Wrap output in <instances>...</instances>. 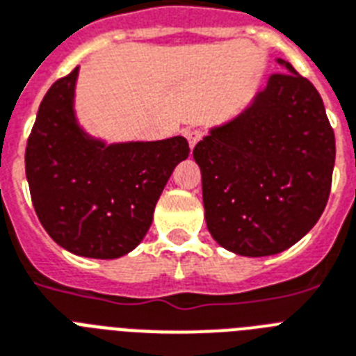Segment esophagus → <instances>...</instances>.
I'll return each mask as SVG.
<instances>
[{"mask_svg": "<svg viewBox=\"0 0 356 356\" xmlns=\"http://www.w3.org/2000/svg\"><path fill=\"white\" fill-rule=\"evenodd\" d=\"M184 136H186L187 141H189V147H191V149H195V145L202 139V132L198 129H187L186 132H184Z\"/></svg>", "mask_w": 356, "mask_h": 356, "instance_id": "34e87169", "label": "esophagus"}]
</instances>
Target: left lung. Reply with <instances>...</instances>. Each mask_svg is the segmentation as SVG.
Wrapping results in <instances>:
<instances>
[{
    "instance_id": "left-lung-1",
    "label": "left lung",
    "mask_w": 356,
    "mask_h": 356,
    "mask_svg": "<svg viewBox=\"0 0 356 356\" xmlns=\"http://www.w3.org/2000/svg\"><path fill=\"white\" fill-rule=\"evenodd\" d=\"M252 104L193 150L206 224L222 248L275 255L311 232L329 200L334 132L316 88L289 62Z\"/></svg>"
}]
</instances>
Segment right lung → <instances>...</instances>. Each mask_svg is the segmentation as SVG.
<instances>
[{
	"label": "right lung",
	"mask_w": 356,
	"mask_h": 356,
	"mask_svg": "<svg viewBox=\"0 0 356 356\" xmlns=\"http://www.w3.org/2000/svg\"><path fill=\"white\" fill-rule=\"evenodd\" d=\"M79 67L47 90L25 149L34 211L58 246L81 257L118 259L138 246L180 161L181 136L106 145L75 118Z\"/></svg>",
	"instance_id": "right-lung-1"
}]
</instances>
